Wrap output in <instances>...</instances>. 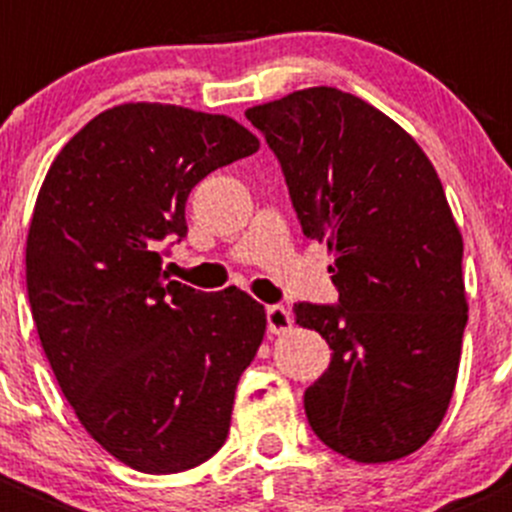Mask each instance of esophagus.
<instances>
[{
  "mask_svg": "<svg viewBox=\"0 0 512 512\" xmlns=\"http://www.w3.org/2000/svg\"><path fill=\"white\" fill-rule=\"evenodd\" d=\"M267 329H270L272 334L289 332V329H292V314H289V309L282 307V304L267 307Z\"/></svg>",
  "mask_w": 512,
  "mask_h": 512,
  "instance_id": "1",
  "label": "esophagus"
}]
</instances>
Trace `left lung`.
I'll return each mask as SVG.
<instances>
[{"label":"left lung","mask_w":512,"mask_h":512,"mask_svg":"<svg viewBox=\"0 0 512 512\" xmlns=\"http://www.w3.org/2000/svg\"><path fill=\"white\" fill-rule=\"evenodd\" d=\"M280 158L302 232L327 242L339 307L294 304L332 364L304 394L319 441L389 463L436 433L468 322L463 237L436 168L386 113L334 86L245 111Z\"/></svg>","instance_id":"1"}]
</instances>
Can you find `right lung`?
I'll return each mask as SVG.
<instances>
[{
	"mask_svg": "<svg viewBox=\"0 0 512 512\" xmlns=\"http://www.w3.org/2000/svg\"><path fill=\"white\" fill-rule=\"evenodd\" d=\"M260 141L235 118L121 103L51 163L27 235V289L51 371L81 426L141 473H180L223 448L235 389L267 329L260 302L165 282L158 247L185 203Z\"/></svg>",
	"mask_w": 512,
	"mask_h": 512,
	"instance_id": "obj_1",
	"label": "right lung"
}]
</instances>
